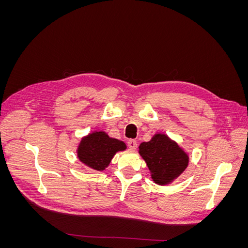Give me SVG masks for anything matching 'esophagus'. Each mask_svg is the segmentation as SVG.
<instances>
[{"instance_id": "1", "label": "esophagus", "mask_w": 248, "mask_h": 248, "mask_svg": "<svg viewBox=\"0 0 248 248\" xmlns=\"http://www.w3.org/2000/svg\"><path fill=\"white\" fill-rule=\"evenodd\" d=\"M127 145H128L130 150H136L138 148V142L134 140H129L128 141H127Z\"/></svg>"}]
</instances>
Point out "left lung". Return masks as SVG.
<instances>
[{
	"instance_id": "obj_1",
	"label": "left lung",
	"mask_w": 248,
	"mask_h": 248,
	"mask_svg": "<svg viewBox=\"0 0 248 248\" xmlns=\"http://www.w3.org/2000/svg\"><path fill=\"white\" fill-rule=\"evenodd\" d=\"M139 154L149 168L152 181L162 186L174 182L189 163V154L162 132H156L149 141H142Z\"/></svg>"
}]
</instances>
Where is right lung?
I'll use <instances>...</instances> for the list:
<instances>
[{
  "label": "right lung",
  "mask_w": 248,
  "mask_h": 248,
  "mask_svg": "<svg viewBox=\"0 0 248 248\" xmlns=\"http://www.w3.org/2000/svg\"><path fill=\"white\" fill-rule=\"evenodd\" d=\"M124 141L110 138L103 130H94L82 137L77 149L78 160L94 170H104L118 152L126 150Z\"/></svg>",
  "instance_id": "right-lung-1"
}]
</instances>
